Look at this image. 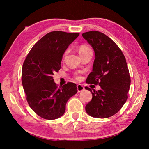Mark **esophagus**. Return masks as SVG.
Wrapping results in <instances>:
<instances>
[{"label":"esophagus","mask_w":149,"mask_h":149,"mask_svg":"<svg viewBox=\"0 0 149 149\" xmlns=\"http://www.w3.org/2000/svg\"><path fill=\"white\" fill-rule=\"evenodd\" d=\"M77 89H78V92H81L83 91V90L84 89V88L82 84H78L77 85Z\"/></svg>","instance_id":"34e87169"}]
</instances>
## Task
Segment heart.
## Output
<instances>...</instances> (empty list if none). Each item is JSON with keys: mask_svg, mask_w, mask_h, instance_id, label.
Here are the masks:
<instances>
[{"mask_svg": "<svg viewBox=\"0 0 149 149\" xmlns=\"http://www.w3.org/2000/svg\"><path fill=\"white\" fill-rule=\"evenodd\" d=\"M90 49V48L89 47H88L87 46H86V45L80 46L79 47V49H78V52L79 53V55H81V54L83 53L85 51L88 50V49ZM79 78H80L79 76H77V79H79Z\"/></svg>", "mask_w": 149, "mask_h": 149, "instance_id": "heart-1", "label": "heart"}]
</instances>
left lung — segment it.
Masks as SVG:
<instances>
[{"label": "left lung", "instance_id": "8db88e82", "mask_svg": "<svg viewBox=\"0 0 149 149\" xmlns=\"http://www.w3.org/2000/svg\"><path fill=\"white\" fill-rule=\"evenodd\" d=\"M83 37L94 49L95 59L87 83L98 84L96 91L85 87L92 93V100L85 107L86 112L95 118L104 119L116 114L127 100L130 78L124 55L112 40L101 32L90 31Z\"/></svg>", "mask_w": 149, "mask_h": 149}]
</instances>
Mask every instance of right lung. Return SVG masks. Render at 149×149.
I'll use <instances>...</instances> for the list:
<instances>
[{"label":"right lung","instance_id":"1","mask_svg":"<svg viewBox=\"0 0 149 149\" xmlns=\"http://www.w3.org/2000/svg\"><path fill=\"white\" fill-rule=\"evenodd\" d=\"M79 33L54 31L31 49L23 64L22 82L31 109L41 118L53 120L64 114L68 100L78 92L76 84L68 83L58 88L53 73L61 68L66 49Z\"/></svg>","mask_w":149,"mask_h":149}]
</instances>
